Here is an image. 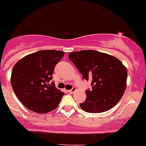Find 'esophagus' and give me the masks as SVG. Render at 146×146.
<instances>
[{"label":"esophagus","instance_id":"1","mask_svg":"<svg viewBox=\"0 0 146 146\" xmlns=\"http://www.w3.org/2000/svg\"><path fill=\"white\" fill-rule=\"evenodd\" d=\"M76 91V88H73V89H70V90H68V92L70 94H73Z\"/></svg>","mask_w":146,"mask_h":146}]
</instances>
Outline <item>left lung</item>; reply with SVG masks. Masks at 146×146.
I'll return each mask as SVG.
<instances>
[{
	"label": "left lung",
	"instance_id": "8db88e82",
	"mask_svg": "<svg viewBox=\"0 0 146 146\" xmlns=\"http://www.w3.org/2000/svg\"><path fill=\"white\" fill-rule=\"evenodd\" d=\"M68 57L85 80H91V91L80 104L89 113H102L111 109L123 96L127 87V70L117 57L94 50L71 52Z\"/></svg>",
	"mask_w": 146,
	"mask_h": 146
}]
</instances>
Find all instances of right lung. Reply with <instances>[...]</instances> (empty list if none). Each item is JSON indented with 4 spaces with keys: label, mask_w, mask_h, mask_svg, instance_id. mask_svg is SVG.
I'll use <instances>...</instances> for the list:
<instances>
[{
    "label": "right lung",
    "mask_w": 146,
    "mask_h": 146,
    "mask_svg": "<svg viewBox=\"0 0 146 146\" xmlns=\"http://www.w3.org/2000/svg\"><path fill=\"white\" fill-rule=\"evenodd\" d=\"M64 55L60 50H39L23 57L13 67L10 82L13 92L30 111L46 113L58 106L64 93L49 82Z\"/></svg>",
    "instance_id": "add662e5"
}]
</instances>
